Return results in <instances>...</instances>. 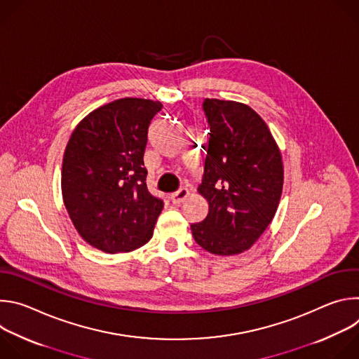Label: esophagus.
Instances as JSON below:
<instances>
[{
  "label": "esophagus",
  "instance_id": "obj_1",
  "mask_svg": "<svg viewBox=\"0 0 359 359\" xmlns=\"http://www.w3.org/2000/svg\"><path fill=\"white\" fill-rule=\"evenodd\" d=\"M187 196H189V190L186 187H180L177 191L170 194V201L173 204H180V203H183L186 200Z\"/></svg>",
  "mask_w": 359,
  "mask_h": 359
}]
</instances>
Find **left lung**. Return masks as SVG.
<instances>
[{
  "label": "left lung",
  "mask_w": 359,
  "mask_h": 359,
  "mask_svg": "<svg viewBox=\"0 0 359 359\" xmlns=\"http://www.w3.org/2000/svg\"><path fill=\"white\" fill-rule=\"evenodd\" d=\"M209 144L198 191L209 203L190 226L196 243L217 255L250 248L271 223L283 193L284 169L266 122L233 100H203Z\"/></svg>",
  "instance_id": "obj_1"
}]
</instances>
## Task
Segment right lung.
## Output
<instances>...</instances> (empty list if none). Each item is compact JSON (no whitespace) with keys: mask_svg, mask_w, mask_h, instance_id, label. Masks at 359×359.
Masks as SVG:
<instances>
[{"mask_svg":"<svg viewBox=\"0 0 359 359\" xmlns=\"http://www.w3.org/2000/svg\"><path fill=\"white\" fill-rule=\"evenodd\" d=\"M163 105L123 97L90 112L75 128L62 163V196L81 237L105 252L146 244L163 200L146 186L149 126Z\"/></svg>","mask_w":359,"mask_h":359,"instance_id":"right-lung-1","label":"right lung"}]
</instances>
